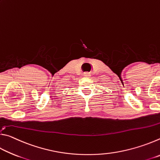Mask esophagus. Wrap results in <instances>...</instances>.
Wrapping results in <instances>:
<instances>
[{
    "instance_id": "34e87169",
    "label": "esophagus",
    "mask_w": 160,
    "mask_h": 160,
    "mask_svg": "<svg viewBox=\"0 0 160 160\" xmlns=\"http://www.w3.org/2000/svg\"><path fill=\"white\" fill-rule=\"evenodd\" d=\"M85 75V77H88V78H90V77L91 76V75H90V73H89V72H85V75Z\"/></svg>"
}]
</instances>
